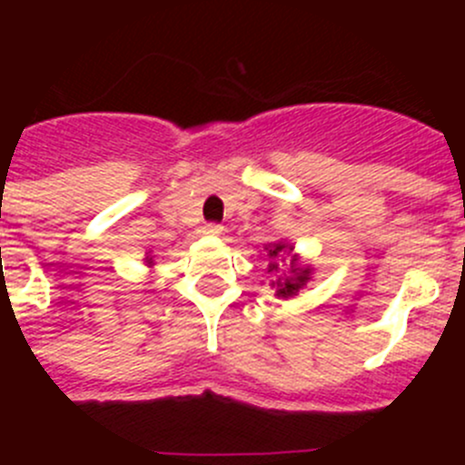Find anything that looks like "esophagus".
I'll use <instances>...</instances> for the list:
<instances>
[{
	"instance_id": "34e87169",
	"label": "esophagus",
	"mask_w": 465,
	"mask_h": 465,
	"mask_svg": "<svg viewBox=\"0 0 465 465\" xmlns=\"http://www.w3.org/2000/svg\"><path fill=\"white\" fill-rule=\"evenodd\" d=\"M203 230H204V235L216 237V235H221V232H223V225H221V223H207Z\"/></svg>"
}]
</instances>
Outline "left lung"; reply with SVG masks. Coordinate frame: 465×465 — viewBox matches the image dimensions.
Instances as JSON below:
<instances>
[{"instance_id":"obj_1","label":"left lung","mask_w":465,"mask_h":465,"mask_svg":"<svg viewBox=\"0 0 465 465\" xmlns=\"http://www.w3.org/2000/svg\"><path fill=\"white\" fill-rule=\"evenodd\" d=\"M291 252V246L283 244H272L270 246V262H268V272H279V262L283 261V253ZM291 277L286 279H277V295H283V298H289V295L298 293V289H302L310 279V270H298L291 265Z\"/></svg>"}]
</instances>
